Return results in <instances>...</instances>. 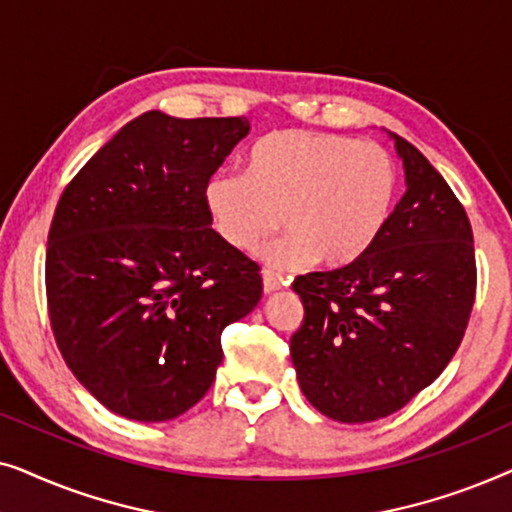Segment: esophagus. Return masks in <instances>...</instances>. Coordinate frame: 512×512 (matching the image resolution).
I'll return each instance as SVG.
<instances>
[{"label": "esophagus", "mask_w": 512, "mask_h": 512, "mask_svg": "<svg viewBox=\"0 0 512 512\" xmlns=\"http://www.w3.org/2000/svg\"><path fill=\"white\" fill-rule=\"evenodd\" d=\"M282 286H289V279L279 277V275H275V272H270V270L263 272V291L265 293H275V291L282 289Z\"/></svg>", "instance_id": "34e87169"}]
</instances>
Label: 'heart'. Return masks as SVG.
I'll return each instance as SVG.
<instances>
[{
  "label": "heart",
  "instance_id": "heart-1",
  "mask_svg": "<svg viewBox=\"0 0 512 512\" xmlns=\"http://www.w3.org/2000/svg\"><path fill=\"white\" fill-rule=\"evenodd\" d=\"M398 172L387 149L321 130H277L251 144L244 172L219 170L205 207L228 247L249 251L279 223L289 233L258 251L265 265H347L366 254L394 212Z\"/></svg>",
  "mask_w": 512,
  "mask_h": 512
}]
</instances>
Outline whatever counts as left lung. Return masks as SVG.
<instances>
[{
	"instance_id": "left-lung-1",
	"label": "left lung",
	"mask_w": 512,
	"mask_h": 512,
	"mask_svg": "<svg viewBox=\"0 0 512 512\" xmlns=\"http://www.w3.org/2000/svg\"><path fill=\"white\" fill-rule=\"evenodd\" d=\"M405 195L366 254L296 277L303 324L291 338L300 391L342 424L387 417L443 373L475 300L468 216L415 146L398 135Z\"/></svg>"
}]
</instances>
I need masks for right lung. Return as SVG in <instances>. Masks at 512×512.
Returning a JSON list of instances; mask_svg holds the SVG:
<instances>
[{
  "label": "right lung",
  "mask_w": 512,
  "mask_h": 512,
  "mask_svg": "<svg viewBox=\"0 0 512 512\" xmlns=\"http://www.w3.org/2000/svg\"><path fill=\"white\" fill-rule=\"evenodd\" d=\"M251 125L146 111L69 181L46 249L62 359L116 415L167 422L212 387L221 333L254 310L258 265L212 228L205 184Z\"/></svg>",
  "instance_id": "obj_1"
}]
</instances>
